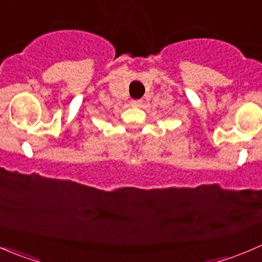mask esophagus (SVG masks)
Instances as JSON below:
<instances>
[{
    "label": "esophagus",
    "mask_w": 262,
    "mask_h": 262,
    "mask_svg": "<svg viewBox=\"0 0 262 262\" xmlns=\"http://www.w3.org/2000/svg\"><path fill=\"white\" fill-rule=\"evenodd\" d=\"M142 104H143V101H142V100H132V101H130V105H132V106H134V107L141 106Z\"/></svg>",
    "instance_id": "34e87169"
}]
</instances>
